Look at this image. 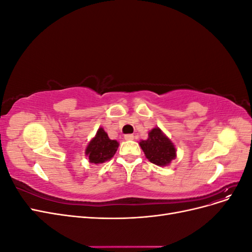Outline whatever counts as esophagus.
<instances>
[{
  "instance_id": "1",
  "label": "esophagus",
  "mask_w": 252,
  "mask_h": 252,
  "mask_svg": "<svg viewBox=\"0 0 252 252\" xmlns=\"http://www.w3.org/2000/svg\"><path fill=\"white\" fill-rule=\"evenodd\" d=\"M124 138L126 141H131L134 139V135L133 134H125Z\"/></svg>"
}]
</instances>
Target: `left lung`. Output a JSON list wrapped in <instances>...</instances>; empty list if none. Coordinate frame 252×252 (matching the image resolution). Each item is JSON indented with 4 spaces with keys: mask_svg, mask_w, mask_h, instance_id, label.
<instances>
[{
    "mask_svg": "<svg viewBox=\"0 0 252 252\" xmlns=\"http://www.w3.org/2000/svg\"><path fill=\"white\" fill-rule=\"evenodd\" d=\"M140 145L146 158L158 166H166L175 158L174 145L158 128L152 129L149 138Z\"/></svg>",
    "mask_w": 252,
    "mask_h": 252,
    "instance_id": "1",
    "label": "left lung"
}]
</instances>
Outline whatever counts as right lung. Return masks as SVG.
I'll list each match as a JSON object with an SVG mask.
<instances>
[{
  "label": "right lung",
  "mask_w": 252,
  "mask_h": 252,
  "mask_svg": "<svg viewBox=\"0 0 252 252\" xmlns=\"http://www.w3.org/2000/svg\"><path fill=\"white\" fill-rule=\"evenodd\" d=\"M118 147L119 143L116 140H110L104 129L100 128L86 148V156L90 163H104L114 156Z\"/></svg>",
  "instance_id": "obj_1"
}]
</instances>
